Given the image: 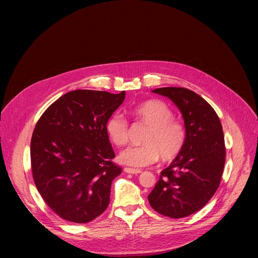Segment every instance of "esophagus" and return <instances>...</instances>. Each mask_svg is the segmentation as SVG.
<instances>
[{"label":"esophagus","instance_id":"34e87169","mask_svg":"<svg viewBox=\"0 0 258 258\" xmlns=\"http://www.w3.org/2000/svg\"><path fill=\"white\" fill-rule=\"evenodd\" d=\"M124 171L127 173H132V174H138V173L142 172V170H140V169H135V168H130V167H125Z\"/></svg>","mask_w":258,"mask_h":258}]
</instances>
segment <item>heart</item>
<instances>
[{
  "label": "heart",
  "instance_id": "b5f03b06",
  "mask_svg": "<svg viewBox=\"0 0 258 258\" xmlns=\"http://www.w3.org/2000/svg\"><path fill=\"white\" fill-rule=\"evenodd\" d=\"M134 118L147 125L140 146H132L119 155V161L133 167H144L159 160L164 162L177 158L186 143L185 125L173 118L171 108L161 100H147L131 111ZM108 139L116 146H124L128 141L130 124L118 113L112 115L105 123Z\"/></svg>",
  "mask_w": 258,
  "mask_h": 258
}]
</instances>
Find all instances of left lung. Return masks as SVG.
Returning a JSON list of instances; mask_svg holds the SVG:
<instances>
[{
	"label": "left lung",
	"mask_w": 258,
	"mask_h": 258,
	"mask_svg": "<svg viewBox=\"0 0 258 258\" xmlns=\"http://www.w3.org/2000/svg\"><path fill=\"white\" fill-rule=\"evenodd\" d=\"M153 92L179 107L187 139L181 154L161 171L148 202L158 213L181 219L201 210L218 190L226 161L223 127L213 107L194 91L168 87Z\"/></svg>",
	"instance_id": "1"
}]
</instances>
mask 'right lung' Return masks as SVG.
Here are the masks:
<instances>
[{
  "label": "right lung",
  "instance_id": "right-lung-1",
  "mask_svg": "<svg viewBox=\"0 0 258 258\" xmlns=\"http://www.w3.org/2000/svg\"><path fill=\"white\" fill-rule=\"evenodd\" d=\"M124 97V91H71L36 122L30 145L32 177L59 218L84 224L107 208L112 182L122 168L112 161L115 153L105 123Z\"/></svg>",
  "mask_w": 258,
  "mask_h": 258
}]
</instances>
